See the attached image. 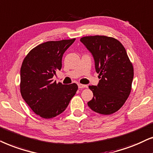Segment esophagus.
I'll return each instance as SVG.
<instances>
[{"mask_svg": "<svg viewBox=\"0 0 153 153\" xmlns=\"http://www.w3.org/2000/svg\"><path fill=\"white\" fill-rule=\"evenodd\" d=\"M85 87H87V85H82V84H78V88L79 89H83V88H85Z\"/></svg>", "mask_w": 153, "mask_h": 153, "instance_id": "obj_1", "label": "esophagus"}]
</instances>
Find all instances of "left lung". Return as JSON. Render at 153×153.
Instances as JSON below:
<instances>
[{"label": "left lung", "mask_w": 153, "mask_h": 153, "mask_svg": "<svg viewBox=\"0 0 153 153\" xmlns=\"http://www.w3.org/2000/svg\"><path fill=\"white\" fill-rule=\"evenodd\" d=\"M80 41L92 54L100 79L97 86H89L94 97L87 105L102 115L115 113L129 97L134 78L125 48L117 39L105 36H85Z\"/></svg>", "instance_id": "8db88e82"}]
</instances>
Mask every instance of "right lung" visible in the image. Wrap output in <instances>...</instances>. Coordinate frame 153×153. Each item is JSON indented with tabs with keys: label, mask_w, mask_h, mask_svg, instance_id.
<instances>
[{
	"label": "right lung",
	"mask_w": 153,
	"mask_h": 153,
	"mask_svg": "<svg viewBox=\"0 0 153 153\" xmlns=\"http://www.w3.org/2000/svg\"><path fill=\"white\" fill-rule=\"evenodd\" d=\"M75 38L38 45L24 58L20 70V91L36 115L50 119L63 113L78 90L75 83L62 85L53 81L62 66L63 54Z\"/></svg>",
	"instance_id": "obj_1"
}]
</instances>
